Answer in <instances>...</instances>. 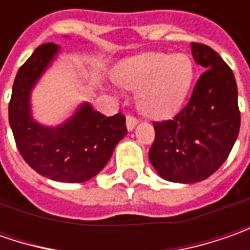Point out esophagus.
Here are the masks:
<instances>
[{"mask_svg":"<svg viewBox=\"0 0 250 250\" xmlns=\"http://www.w3.org/2000/svg\"><path fill=\"white\" fill-rule=\"evenodd\" d=\"M136 124H138V120L133 115H126V128H128V130H133Z\"/></svg>","mask_w":250,"mask_h":250,"instance_id":"34e87169","label":"esophagus"}]
</instances>
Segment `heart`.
Listing matches in <instances>:
<instances>
[{"label": "heart", "mask_w": 250, "mask_h": 250, "mask_svg": "<svg viewBox=\"0 0 250 250\" xmlns=\"http://www.w3.org/2000/svg\"><path fill=\"white\" fill-rule=\"evenodd\" d=\"M117 78L122 86L139 90V110L149 118H169L190 91L195 65L184 53H143L121 63Z\"/></svg>", "instance_id": "b5f03b06"}]
</instances>
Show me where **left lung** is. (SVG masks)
Returning a JSON list of instances; mask_svg holds the SVG:
<instances>
[{
  "mask_svg": "<svg viewBox=\"0 0 250 250\" xmlns=\"http://www.w3.org/2000/svg\"><path fill=\"white\" fill-rule=\"evenodd\" d=\"M192 55L206 71L174 120L153 122L150 163L167 181L193 184L223 166L235 143L241 112L231 68L208 45L192 43Z\"/></svg>",
  "mask_w": 250,
  "mask_h": 250,
  "instance_id": "obj_1",
  "label": "left lung"
}]
</instances>
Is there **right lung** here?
<instances>
[{
  "label": "right lung",
  "mask_w": 250,
  "mask_h": 250,
  "mask_svg": "<svg viewBox=\"0 0 250 250\" xmlns=\"http://www.w3.org/2000/svg\"><path fill=\"white\" fill-rule=\"evenodd\" d=\"M60 47L39 45L19 68L8 107L9 125L23 160L43 177L58 182H84L97 175L125 135V117H105L82 104L66 122L44 126L30 112V93Z\"/></svg>",
  "instance_id": "add662e5"
}]
</instances>
